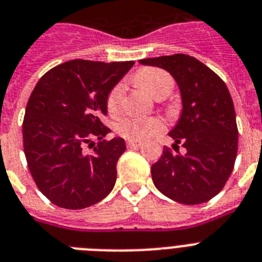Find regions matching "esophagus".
Here are the masks:
<instances>
[{
    "label": "esophagus",
    "mask_w": 262,
    "mask_h": 262,
    "mask_svg": "<svg viewBox=\"0 0 262 262\" xmlns=\"http://www.w3.org/2000/svg\"><path fill=\"white\" fill-rule=\"evenodd\" d=\"M126 145H127V148L138 149L142 145V142L141 141H136V140H129V141L126 142Z\"/></svg>",
    "instance_id": "34e87169"
}]
</instances>
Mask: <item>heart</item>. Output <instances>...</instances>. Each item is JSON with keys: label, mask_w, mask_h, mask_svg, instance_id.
I'll return each mask as SVG.
<instances>
[{"label": "heart", "mask_w": 262, "mask_h": 262, "mask_svg": "<svg viewBox=\"0 0 262 262\" xmlns=\"http://www.w3.org/2000/svg\"><path fill=\"white\" fill-rule=\"evenodd\" d=\"M135 82L148 92L151 97L161 100L173 89V78L165 70L157 68H145L135 76ZM124 88L117 85L107 96L106 106L111 114H117L122 106ZM120 136L127 140L141 141L164 130V122L157 117H125L116 126Z\"/></svg>", "instance_id": "heart-1"}]
</instances>
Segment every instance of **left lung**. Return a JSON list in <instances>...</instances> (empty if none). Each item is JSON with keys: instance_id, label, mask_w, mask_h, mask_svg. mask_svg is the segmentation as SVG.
Masks as SVG:
<instances>
[{"instance_id": "left-lung-1", "label": "left lung", "mask_w": 262, "mask_h": 262, "mask_svg": "<svg viewBox=\"0 0 262 262\" xmlns=\"http://www.w3.org/2000/svg\"><path fill=\"white\" fill-rule=\"evenodd\" d=\"M172 74L179 85L182 111L169 136L173 148L182 144L185 153L164 148L151 165L156 188L173 201L197 205L221 192L237 156L236 112L225 82L201 61L188 54L140 60Z\"/></svg>"}]
</instances>
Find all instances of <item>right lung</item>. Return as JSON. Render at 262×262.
<instances>
[{
  "mask_svg": "<svg viewBox=\"0 0 262 262\" xmlns=\"http://www.w3.org/2000/svg\"><path fill=\"white\" fill-rule=\"evenodd\" d=\"M133 61L72 60L46 72L30 94L23 124L24 151L36 185L65 209H83L114 188L124 138L105 141L109 93ZM100 141L92 154L83 145Z\"/></svg>",
  "mask_w": 262,
  "mask_h": 262,
  "instance_id": "right-lung-1",
  "label": "right lung"
}]
</instances>
